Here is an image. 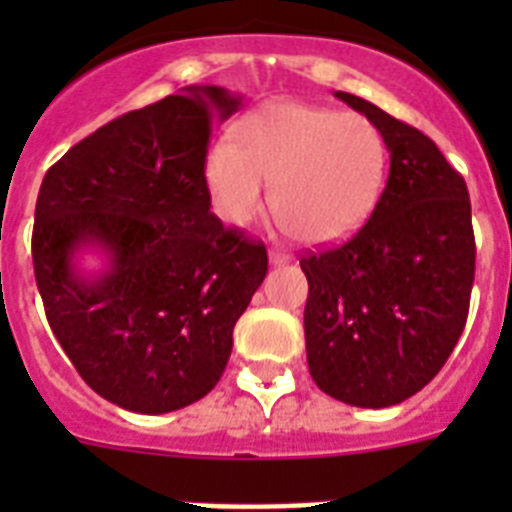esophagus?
Listing matches in <instances>:
<instances>
[{
    "label": "esophagus",
    "instance_id": "1",
    "mask_svg": "<svg viewBox=\"0 0 512 512\" xmlns=\"http://www.w3.org/2000/svg\"><path fill=\"white\" fill-rule=\"evenodd\" d=\"M269 261L274 266H282V264H289V261H292V256H289L287 251H282V248H271Z\"/></svg>",
    "mask_w": 512,
    "mask_h": 512
}]
</instances>
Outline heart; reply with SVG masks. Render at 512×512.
Listing matches in <instances>:
<instances>
[{
	"label": "heart",
	"mask_w": 512,
	"mask_h": 512,
	"mask_svg": "<svg viewBox=\"0 0 512 512\" xmlns=\"http://www.w3.org/2000/svg\"><path fill=\"white\" fill-rule=\"evenodd\" d=\"M238 140L220 138L205 156L217 215L248 225L271 210L302 243L346 241L372 217L387 184L382 130L359 112L274 99L238 122Z\"/></svg>",
	"instance_id": "b5f03b06"
}]
</instances>
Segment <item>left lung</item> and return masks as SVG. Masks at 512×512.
I'll list each match as a JSON object with an SVG mask.
<instances>
[{
	"label": "left lung",
	"mask_w": 512,
	"mask_h": 512,
	"mask_svg": "<svg viewBox=\"0 0 512 512\" xmlns=\"http://www.w3.org/2000/svg\"><path fill=\"white\" fill-rule=\"evenodd\" d=\"M338 99L382 130L390 176L346 243L302 256L307 366L320 390L390 408L431 382L459 341L474 284L467 182L428 135L354 94Z\"/></svg>",
	"instance_id": "left-lung-1"
}]
</instances>
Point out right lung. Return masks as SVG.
I'll use <instances>...</instances> for the list:
<instances>
[{
  "mask_svg": "<svg viewBox=\"0 0 512 512\" xmlns=\"http://www.w3.org/2000/svg\"><path fill=\"white\" fill-rule=\"evenodd\" d=\"M241 107L223 87H187L107 122L45 171L33 266L53 336L104 400L161 415L220 382L233 328L261 287V241L210 212L212 122ZM111 266L81 278L76 250Z\"/></svg>",
  "mask_w": 512,
  "mask_h": 512,
  "instance_id": "obj_1",
  "label": "right lung"
}]
</instances>
